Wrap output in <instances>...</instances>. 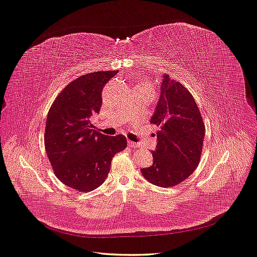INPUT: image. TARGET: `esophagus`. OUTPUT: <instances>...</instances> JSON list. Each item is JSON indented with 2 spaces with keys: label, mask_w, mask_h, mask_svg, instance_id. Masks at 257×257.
<instances>
[{
  "label": "esophagus",
  "mask_w": 257,
  "mask_h": 257,
  "mask_svg": "<svg viewBox=\"0 0 257 257\" xmlns=\"http://www.w3.org/2000/svg\"><path fill=\"white\" fill-rule=\"evenodd\" d=\"M128 146L129 147H131V148H139L140 147V145L139 144H137V143H133V142H131V141H128Z\"/></svg>",
  "instance_id": "esophagus-1"
}]
</instances>
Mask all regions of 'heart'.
<instances>
[{
    "label": "heart",
    "instance_id": "b5f03b06",
    "mask_svg": "<svg viewBox=\"0 0 257 257\" xmlns=\"http://www.w3.org/2000/svg\"><path fill=\"white\" fill-rule=\"evenodd\" d=\"M139 86L141 87H144V88H149V89H153V86L150 84V83H147V82H143L141 83ZM154 90V89H153Z\"/></svg>",
    "mask_w": 257,
    "mask_h": 257
}]
</instances>
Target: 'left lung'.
<instances>
[{
	"label": "left lung",
	"mask_w": 257,
	"mask_h": 257,
	"mask_svg": "<svg viewBox=\"0 0 257 257\" xmlns=\"http://www.w3.org/2000/svg\"><path fill=\"white\" fill-rule=\"evenodd\" d=\"M150 123L159 128L157 145L153 165L141 170L143 177L161 187L179 184L198 167L205 126L192 93L169 75H164Z\"/></svg>",
	"instance_id": "obj_1"
}]
</instances>
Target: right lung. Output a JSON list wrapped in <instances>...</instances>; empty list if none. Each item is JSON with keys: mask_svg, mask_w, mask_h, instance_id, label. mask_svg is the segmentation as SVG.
Masks as SVG:
<instances>
[{"mask_svg": "<svg viewBox=\"0 0 257 257\" xmlns=\"http://www.w3.org/2000/svg\"><path fill=\"white\" fill-rule=\"evenodd\" d=\"M116 74L117 71L94 72L75 79L48 112V158L57 178L74 190H96L109 173L112 157L127 147L124 136H104L90 123V116L100 112L103 87Z\"/></svg>", "mask_w": 257, "mask_h": 257, "instance_id": "1", "label": "right lung"}]
</instances>
